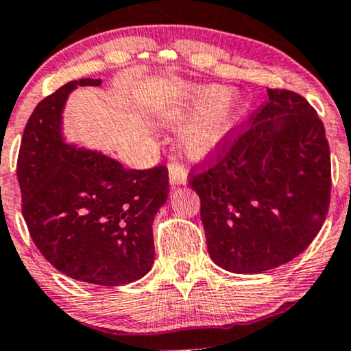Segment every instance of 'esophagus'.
Instances as JSON below:
<instances>
[{"mask_svg": "<svg viewBox=\"0 0 351 351\" xmlns=\"http://www.w3.org/2000/svg\"><path fill=\"white\" fill-rule=\"evenodd\" d=\"M169 182H171V186L186 184L187 182L186 165L177 164V162H171V165H169Z\"/></svg>", "mask_w": 351, "mask_h": 351, "instance_id": "1", "label": "esophagus"}]
</instances>
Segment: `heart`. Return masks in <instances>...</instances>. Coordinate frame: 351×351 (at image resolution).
<instances>
[{
    "label": "heart",
    "mask_w": 351,
    "mask_h": 351,
    "mask_svg": "<svg viewBox=\"0 0 351 351\" xmlns=\"http://www.w3.org/2000/svg\"><path fill=\"white\" fill-rule=\"evenodd\" d=\"M245 113L240 97L230 96L225 86H202L191 89L182 103L169 110L172 128H187L184 150L187 157L202 160L221 149Z\"/></svg>",
    "instance_id": "heart-1"
}]
</instances>
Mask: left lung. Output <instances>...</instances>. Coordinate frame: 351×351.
Wrapping results in <instances>:
<instances>
[{"label": "left lung", "mask_w": 351, "mask_h": 351, "mask_svg": "<svg viewBox=\"0 0 351 351\" xmlns=\"http://www.w3.org/2000/svg\"><path fill=\"white\" fill-rule=\"evenodd\" d=\"M269 101L202 162L189 186L213 262L262 274L309 247L330 208L331 158L324 125L298 93L267 89Z\"/></svg>", "instance_id": "8db88e82"}]
</instances>
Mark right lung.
<instances>
[{
	"mask_svg": "<svg viewBox=\"0 0 351 351\" xmlns=\"http://www.w3.org/2000/svg\"><path fill=\"white\" fill-rule=\"evenodd\" d=\"M99 84L71 81L37 104L21 136L16 177L21 213L40 254L71 279L111 287L152 269V223L167 201L169 172L165 165L126 169L101 152L64 142L69 95Z\"/></svg>",
	"mask_w": 351,
	"mask_h": 351,
	"instance_id": "obj_1",
	"label": "right lung"
}]
</instances>
